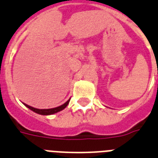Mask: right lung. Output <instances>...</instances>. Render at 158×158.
<instances>
[{"instance_id": "add662e5", "label": "right lung", "mask_w": 158, "mask_h": 158, "mask_svg": "<svg viewBox=\"0 0 158 158\" xmlns=\"http://www.w3.org/2000/svg\"><path fill=\"white\" fill-rule=\"evenodd\" d=\"M69 102H70V99L67 100L65 104H63V105L59 106V107H57V108H49V109H38V108H33L31 106L27 105V104H24L28 108H30V110H32L33 112H36L38 114H40V115H44V116H48V115H52V114L57 113V112H60L62 110L64 109L67 105H68Z\"/></svg>"}]
</instances>
